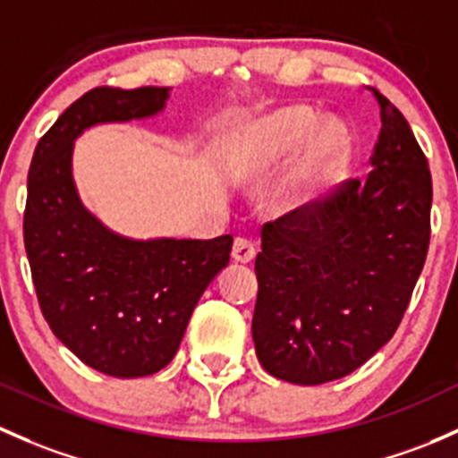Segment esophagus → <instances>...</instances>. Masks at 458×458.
I'll return each mask as SVG.
<instances>
[{"mask_svg": "<svg viewBox=\"0 0 458 458\" xmlns=\"http://www.w3.org/2000/svg\"><path fill=\"white\" fill-rule=\"evenodd\" d=\"M257 257V245H254L250 239H234V245H233V259L237 263H250L252 259Z\"/></svg>", "mask_w": 458, "mask_h": 458, "instance_id": "34e87169", "label": "esophagus"}]
</instances>
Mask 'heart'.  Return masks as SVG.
Returning <instances> with one entry per match:
<instances>
[{"instance_id":"obj_1","label":"heart","mask_w":458,"mask_h":458,"mask_svg":"<svg viewBox=\"0 0 458 458\" xmlns=\"http://www.w3.org/2000/svg\"><path fill=\"white\" fill-rule=\"evenodd\" d=\"M349 157L351 136L343 123H318L314 109L292 105L239 124L225 148L224 173L233 184L257 186L293 160L285 199L302 204L334 182Z\"/></svg>"}]
</instances>
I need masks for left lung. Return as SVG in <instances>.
Masks as SVG:
<instances>
[{
	"mask_svg": "<svg viewBox=\"0 0 458 458\" xmlns=\"http://www.w3.org/2000/svg\"><path fill=\"white\" fill-rule=\"evenodd\" d=\"M367 182L266 224L254 272L252 338L269 375L334 382L373 358L402 322L430 242L428 160L391 100Z\"/></svg>",
	"mask_w": 458,
	"mask_h": 458,
	"instance_id": "left-lung-1",
	"label": "left lung"
}]
</instances>
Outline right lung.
Returning a JSON list of instances; mask_svg holds the SVG:
<instances>
[{"instance_id": "1", "label": "right lung", "mask_w": 458, "mask_h": 458, "mask_svg": "<svg viewBox=\"0 0 458 458\" xmlns=\"http://www.w3.org/2000/svg\"><path fill=\"white\" fill-rule=\"evenodd\" d=\"M171 88H96L41 138L28 173L23 242L52 334L81 362L112 377L165 369L201 293L230 261L233 237L133 239L114 233L81 199L76 138L96 124L153 118Z\"/></svg>"}]
</instances>
